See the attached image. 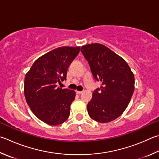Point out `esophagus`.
Segmentation results:
<instances>
[{
	"instance_id": "1",
	"label": "esophagus",
	"mask_w": 159,
	"mask_h": 159,
	"mask_svg": "<svg viewBox=\"0 0 159 159\" xmlns=\"http://www.w3.org/2000/svg\"><path fill=\"white\" fill-rule=\"evenodd\" d=\"M76 92L77 94H80L83 92V91H76Z\"/></svg>"
}]
</instances>
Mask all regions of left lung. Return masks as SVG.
I'll list each match as a JSON object with an SVG mask.
<instances>
[{
	"label": "left lung",
	"instance_id": "8db88e82",
	"mask_svg": "<svg viewBox=\"0 0 159 159\" xmlns=\"http://www.w3.org/2000/svg\"><path fill=\"white\" fill-rule=\"evenodd\" d=\"M80 51L94 79L102 82L88 103V114L98 122H111L127 108L134 92V75L125 60L104 45L87 44Z\"/></svg>",
	"mask_w": 159,
	"mask_h": 159
}]
</instances>
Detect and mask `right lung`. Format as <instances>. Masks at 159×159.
<instances>
[{
	"label": "right lung",
	"instance_id": "add662e5",
	"mask_svg": "<svg viewBox=\"0 0 159 159\" xmlns=\"http://www.w3.org/2000/svg\"><path fill=\"white\" fill-rule=\"evenodd\" d=\"M80 47L57 48L39 57L25 76L24 94L35 116L49 125H59L68 119L76 92L57 87L67 79L69 66Z\"/></svg>",
	"mask_w": 159,
	"mask_h": 159
}]
</instances>
